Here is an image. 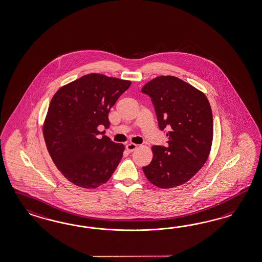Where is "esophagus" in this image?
Instances as JSON below:
<instances>
[{
  "label": "esophagus",
  "instance_id": "34e87169",
  "mask_svg": "<svg viewBox=\"0 0 262 262\" xmlns=\"http://www.w3.org/2000/svg\"><path fill=\"white\" fill-rule=\"evenodd\" d=\"M137 148H138V145L135 144V143H128L127 145H126V149H127L128 152H133Z\"/></svg>",
  "mask_w": 262,
  "mask_h": 262
}]
</instances>
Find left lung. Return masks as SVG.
Listing matches in <instances>:
<instances>
[{"instance_id":"obj_1","label":"left lung","mask_w":262,"mask_h":262,"mask_svg":"<svg viewBox=\"0 0 262 262\" xmlns=\"http://www.w3.org/2000/svg\"><path fill=\"white\" fill-rule=\"evenodd\" d=\"M141 92L154 104L166 146L152 147L153 160L142 167L148 181L163 189L191 180L208 159L213 141V114L204 93L173 76H160Z\"/></svg>"}]
</instances>
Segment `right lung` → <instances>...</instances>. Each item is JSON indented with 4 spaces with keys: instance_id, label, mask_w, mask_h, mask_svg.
<instances>
[{
    "instance_id": "add662e5",
    "label": "right lung",
    "mask_w": 262,
    "mask_h": 262,
    "mask_svg": "<svg viewBox=\"0 0 262 262\" xmlns=\"http://www.w3.org/2000/svg\"><path fill=\"white\" fill-rule=\"evenodd\" d=\"M131 81L84 75L63 85L50 101L42 133L48 153L68 181L82 188L105 183L119 165L124 146L98 127H109L108 113Z\"/></svg>"
}]
</instances>
